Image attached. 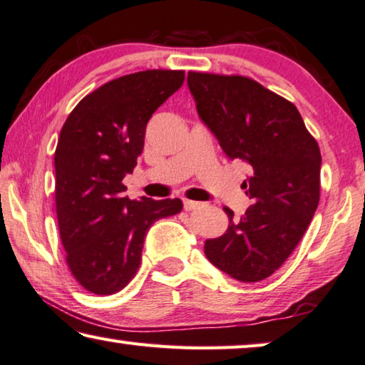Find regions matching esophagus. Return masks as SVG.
<instances>
[{
	"instance_id": "34e87169",
	"label": "esophagus",
	"mask_w": 365,
	"mask_h": 365,
	"mask_svg": "<svg viewBox=\"0 0 365 365\" xmlns=\"http://www.w3.org/2000/svg\"><path fill=\"white\" fill-rule=\"evenodd\" d=\"M182 205H184V210H195V208L202 207L204 204L202 202H194V200H189V199H182Z\"/></svg>"
}]
</instances>
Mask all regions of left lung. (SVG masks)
Instances as JSON below:
<instances>
[{
  "label": "left lung",
  "mask_w": 365,
  "mask_h": 365,
  "mask_svg": "<svg viewBox=\"0 0 365 365\" xmlns=\"http://www.w3.org/2000/svg\"><path fill=\"white\" fill-rule=\"evenodd\" d=\"M197 111L230 158L250 165L241 220L223 207L225 235L207 239V259L231 278L260 282L301 241L320 200L322 155L289 100L246 76L187 74Z\"/></svg>",
  "instance_id": "obj_1"
}]
</instances>
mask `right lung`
<instances>
[{"label":"right lung","mask_w":365,"mask_h":365,"mask_svg":"<svg viewBox=\"0 0 365 365\" xmlns=\"http://www.w3.org/2000/svg\"><path fill=\"white\" fill-rule=\"evenodd\" d=\"M184 82V71L121 76L83 97L69 113L55 152V200L66 262L83 289L108 296L139 270L143 237L160 218L181 212L179 199L124 197L123 178L142 153L148 119Z\"/></svg>","instance_id":"add662e5"}]
</instances>
